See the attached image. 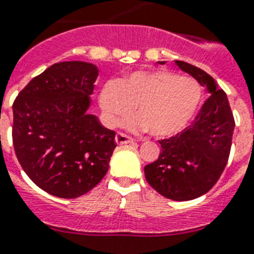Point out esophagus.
<instances>
[{"label":"esophagus","mask_w":254,"mask_h":254,"mask_svg":"<svg viewBox=\"0 0 254 254\" xmlns=\"http://www.w3.org/2000/svg\"><path fill=\"white\" fill-rule=\"evenodd\" d=\"M115 141H117V144L122 145V144L133 143V139H132V137H129L128 135H126V133L118 132L117 135H115Z\"/></svg>","instance_id":"1"}]
</instances>
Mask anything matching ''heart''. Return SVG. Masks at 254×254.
Here are the masks:
<instances>
[{
	"label": "heart",
	"instance_id": "obj_1",
	"mask_svg": "<svg viewBox=\"0 0 254 254\" xmlns=\"http://www.w3.org/2000/svg\"><path fill=\"white\" fill-rule=\"evenodd\" d=\"M202 89L191 78L166 69L136 70L117 81H107L99 93V105L113 125L136 107L131 129H149L153 136L176 135L189 125L199 107Z\"/></svg>",
	"mask_w": 254,
	"mask_h": 254
}]
</instances>
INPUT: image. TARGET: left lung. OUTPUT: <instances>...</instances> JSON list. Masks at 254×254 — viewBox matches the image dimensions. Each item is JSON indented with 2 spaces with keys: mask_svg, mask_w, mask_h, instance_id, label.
I'll return each mask as SVG.
<instances>
[{
  "mask_svg": "<svg viewBox=\"0 0 254 254\" xmlns=\"http://www.w3.org/2000/svg\"><path fill=\"white\" fill-rule=\"evenodd\" d=\"M174 63L206 86L211 95L190 126L169 139L159 140V159L148 164L144 173L162 196L190 200L210 191L222 176L230 157L235 119L227 94L216 88L210 74L189 63Z\"/></svg>",
  "mask_w": 254,
  "mask_h": 254,
  "instance_id": "8db88e82",
  "label": "left lung"
}]
</instances>
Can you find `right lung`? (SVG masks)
<instances>
[{
    "label": "right lung",
    "mask_w": 254,
    "mask_h": 254,
    "mask_svg": "<svg viewBox=\"0 0 254 254\" xmlns=\"http://www.w3.org/2000/svg\"><path fill=\"white\" fill-rule=\"evenodd\" d=\"M98 70L56 63L34 77L13 103V144L30 180L59 198L90 191L109 170L115 132L86 111Z\"/></svg>",
    "instance_id": "1"
}]
</instances>
